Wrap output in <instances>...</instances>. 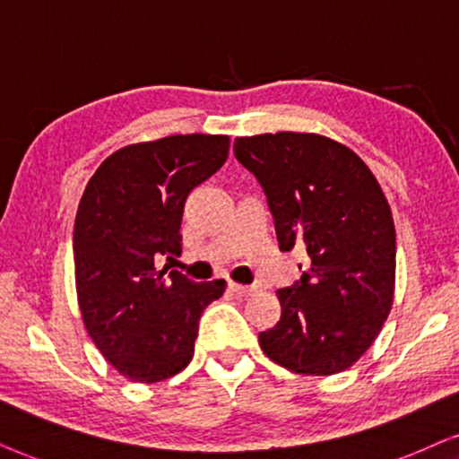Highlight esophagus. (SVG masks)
Returning a JSON list of instances; mask_svg holds the SVG:
<instances>
[{"instance_id":"1","label":"esophagus","mask_w":459,"mask_h":459,"mask_svg":"<svg viewBox=\"0 0 459 459\" xmlns=\"http://www.w3.org/2000/svg\"><path fill=\"white\" fill-rule=\"evenodd\" d=\"M229 290L233 291V293H237V296H252V293L255 291V287H252V285H239V283H229Z\"/></svg>"}]
</instances>
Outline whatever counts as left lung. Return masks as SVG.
Masks as SVG:
<instances>
[{
  "label": "left lung",
  "mask_w": 459,
  "mask_h": 459,
  "mask_svg": "<svg viewBox=\"0 0 459 459\" xmlns=\"http://www.w3.org/2000/svg\"><path fill=\"white\" fill-rule=\"evenodd\" d=\"M233 151L266 195L281 252L307 249L302 277L277 291L281 319L258 335L262 351L304 376L348 369L393 307L396 235L380 185L351 149L316 134L235 138Z\"/></svg>",
  "instance_id": "8db88e82"
}]
</instances>
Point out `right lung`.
I'll use <instances>...</instances> for the list:
<instances>
[{
    "instance_id": "1",
    "label": "right lung",
    "mask_w": 459,
    "mask_h": 459,
    "mask_svg": "<svg viewBox=\"0 0 459 459\" xmlns=\"http://www.w3.org/2000/svg\"><path fill=\"white\" fill-rule=\"evenodd\" d=\"M229 136H169L126 146L96 169L73 235L82 316L102 357L132 382L172 377L191 363L201 313L226 281H195L157 262L182 252L188 193L224 166Z\"/></svg>"
}]
</instances>
